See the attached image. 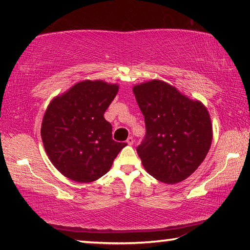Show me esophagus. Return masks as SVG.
I'll return each mask as SVG.
<instances>
[{
	"label": "esophagus",
	"mask_w": 250,
	"mask_h": 250,
	"mask_svg": "<svg viewBox=\"0 0 250 250\" xmlns=\"http://www.w3.org/2000/svg\"><path fill=\"white\" fill-rule=\"evenodd\" d=\"M126 143H128L129 146H132L133 143H134V140H133V138L132 137H129L128 139H126Z\"/></svg>",
	"instance_id": "obj_1"
}]
</instances>
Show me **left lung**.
<instances>
[{
    "label": "left lung",
    "mask_w": 250,
    "mask_h": 250,
    "mask_svg": "<svg viewBox=\"0 0 250 250\" xmlns=\"http://www.w3.org/2000/svg\"><path fill=\"white\" fill-rule=\"evenodd\" d=\"M132 90L146 120V139L137 147L143 167L167 184L188 179L213 140L208 110L160 79L134 84Z\"/></svg>",
    "instance_id": "1"
}]
</instances>
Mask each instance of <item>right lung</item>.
I'll use <instances>...</instances> for the list:
<instances>
[{"label":"right lung","instance_id":"1","mask_svg":"<svg viewBox=\"0 0 250 250\" xmlns=\"http://www.w3.org/2000/svg\"><path fill=\"white\" fill-rule=\"evenodd\" d=\"M118 90V83L87 79L49 103L41 135L48 159L64 176L79 183L98 180L126 146L112 140L104 117Z\"/></svg>","mask_w":250,"mask_h":250}]
</instances>
